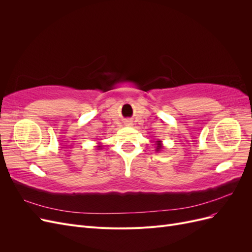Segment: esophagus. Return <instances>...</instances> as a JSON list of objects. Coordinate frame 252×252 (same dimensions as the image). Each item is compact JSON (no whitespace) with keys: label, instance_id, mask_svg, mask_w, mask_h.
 <instances>
[{"label":"esophagus","instance_id":"obj_1","mask_svg":"<svg viewBox=\"0 0 252 252\" xmlns=\"http://www.w3.org/2000/svg\"><path fill=\"white\" fill-rule=\"evenodd\" d=\"M125 124H126V125H128V126H129V125H131L130 121H126V122H125Z\"/></svg>","mask_w":252,"mask_h":252}]
</instances>
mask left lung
I'll return each mask as SVG.
<instances>
[{"mask_svg": "<svg viewBox=\"0 0 252 252\" xmlns=\"http://www.w3.org/2000/svg\"><path fill=\"white\" fill-rule=\"evenodd\" d=\"M156 145H157V147H156V151H157V152H159V151H162V149H164L163 143H162L161 140L157 141V142H156Z\"/></svg>", "mask_w": 252, "mask_h": 252, "instance_id": "left-lung-1", "label": "left lung"}]
</instances>
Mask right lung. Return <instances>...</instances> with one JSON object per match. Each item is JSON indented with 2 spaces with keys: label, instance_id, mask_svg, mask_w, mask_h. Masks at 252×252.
<instances>
[{
  "label": "right lung",
  "instance_id": "obj_1",
  "mask_svg": "<svg viewBox=\"0 0 252 252\" xmlns=\"http://www.w3.org/2000/svg\"><path fill=\"white\" fill-rule=\"evenodd\" d=\"M95 147H96L97 149H102V147H103V146H102V145H101L100 143H98V144L96 145V146H95Z\"/></svg>",
  "mask_w": 252,
  "mask_h": 252
}]
</instances>
